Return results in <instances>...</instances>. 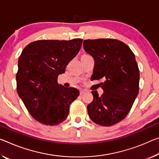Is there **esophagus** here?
Returning <instances> with one entry per match:
<instances>
[{
	"label": "esophagus",
	"instance_id": "1",
	"mask_svg": "<svg viewBox=\"0 0 159 159\" xmlns=\"http://www.w3.org/2000/svg\"><path fill=\"white\" fill-rule=\"evenodd\" d=\"M86 93V90H80V95L84 94V93Z\"/></svg>",
	"mask_w": 159,
	"mask_h": 159
}]
</instances>
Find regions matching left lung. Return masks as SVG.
<instances>
[{
	"mask_svg": "<svg viewBox=\"0 0 159 159\" xmlns=\"http://www.w3.org/2000/svg\"><path fill=\"white\" fill-rule=\"evenodd\" d=\"M84 49L95 61L92 80L102 79V95L92 91L88 105L95 124L110 127L124 120L139 93V70L135 56L124 42L114 39H87Z\"/></svg>",
	"mask_w": 159,
	"mask_h": 159,
	"instance_id": "obj_1",
	"label": "left lung"
}]
</instances>
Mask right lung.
<instances>
[{"label":"right lung","mask_w":159,"mask_h":159,"mask_svg":"<svg viewBox=\"0 0 159 159\" xmlns=\"http://www.w3.org/2000/svg\"><path fill=\"white\" fill-rule=\"evenodd\" d=\"M83 39L38 40L27 45L18 59L17 92L34 119L54 126L64 122L69 106L79 95L75 88L57 82L76 56Z\"/></svg>","instance_id":"1"}]
</instances>
